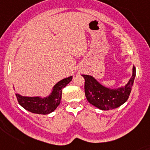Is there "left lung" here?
<instances>
[{
    "label": "left lung",
    "mask_w": 150,
    "mask_h": 150,
    "mask_svg": "<svg viewBox=\"0 0 150 150\" xmlns=\"http://www.w3.org/2000/svg\"><path fill=\"white\" fill-rule=\"evenodd\" d=\"M82 76L85 79L84 90L88 102L102 110H109L120 106L128 100L136 76V67L133 66V74L128 83L117 89L107 88L90 75Z\"/></svg>",
    "instance_id": "8db88e82"
}]
</instances>
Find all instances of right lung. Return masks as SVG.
<instances>
[{
    "label": "right lung",
    "mask_w": 150,
    "mask_h": 150,
    "mask_svg": "<svg viewBox=\"0 0 150 150\" xmlns=\"http://www.w3.org/2000/svg\"><path fill=\"white\" fill-rule=\"evenodd\" d=\"M73 76L64 78L56 83L52 92L46 97L40 96H23L16 93L17 101L23 108L37 114H49L54 112L60 103L62 90L72 80Z\"/></svg>",
    "instance_id": "obj_1"
}]
</instances>
